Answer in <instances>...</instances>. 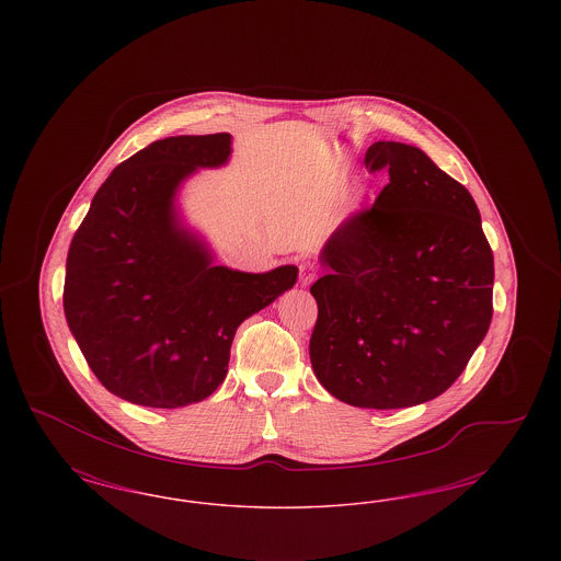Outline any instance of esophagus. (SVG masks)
I'll list each match as a JSON object with an SVG mask.
<instances>
[{
  "label": "esophagus",
  "instance_id": "1",
  "mask_svg": "<svg viewBox=\"0 0 561 561\" xmlns=\"http://www.w3.org/2000/svg\"><path fill=\"white\" fill-rule=\"evenodd\" d=\"M298 271H300V284L302 286H309L318 275V267L313 263H300Z\"/></svg>",
  "mask_w": 561,
  "mask_h": 561
}]
</instances>
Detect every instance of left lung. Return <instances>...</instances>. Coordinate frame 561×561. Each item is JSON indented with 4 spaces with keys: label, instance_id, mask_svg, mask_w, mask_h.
Returning a JSON list of instances; mask_svg holds the SVG:
<instances>
[{
    "label": "left lung",
    "instance_id": "obj_1",
    "mask_svg": "<svg viewBox=\"0 0 561 561\" xmlns=\"http://www.w3.org/2000/svg\"><path fill=\"white\" fill-rule=\"evenodd\" d=\"M366 168L389 183L321 250L309 355L336 400L393 410L467 368L492 321L494 256L471 193L421 149L378 140Z\"/></svg>",
    "mask_w": 561,
    "mask_h": 561
}]
</instances>
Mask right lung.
Wrapping results in <instances>:
<instances>
[{
  "mask_svg": "<svg viewBox=\"0 0 561 561\" xmlns=\"http://www.w3.org/2000/svg\"><path fill=\"white\" fill-rule=\"evenodd\" d=\"M229 153L227 133L151 142L111 172L69 245L65 318L92 373L122 400L183 408L210 398L241 321L296 284L293 265L214 267L179 225L181 181Z\"/></svg>",
  "mask_w": 561,
  "mask_h": 561,
  "instance_id": "add662e5",
  "label": "right lung"
}]
</instances>
